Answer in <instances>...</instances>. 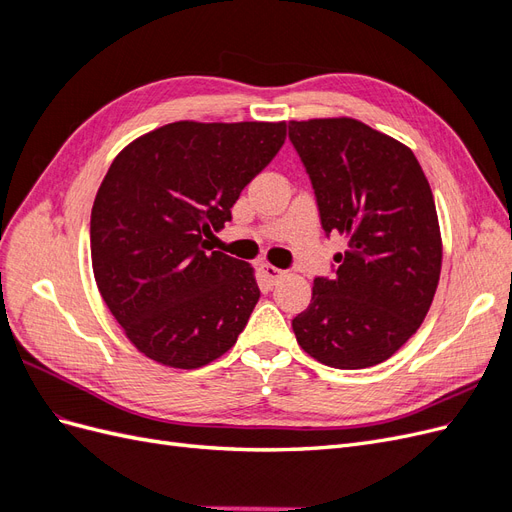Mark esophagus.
<instances>
[{"mask_svg": "<svg viewBox=\"0 0 512 512\" xmlns=\"http://www.w3.org/2000/svg\"><path fill=\"white\" fill-rule=\"evenodd\" d=\"M260 271H262V275H265V280H267V282H271V284L280 282L282 277L286 275V271L277 269V267H273V265H260Z\"/></svg>", "mask_w": 512, "mask_h": 512, "instance_id": "obj_1", "label": "esophagus"}]
</instances>
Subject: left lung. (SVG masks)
I'll return each instance as SVG.
<instances>
[{
  "label": "left lung",
  "mask_w": 512,
  "mask_h": 512,
  "mask_svg": "<svg viewBox=\"0 0 512 512\" xmlns=\"http://www.w3.org/2000/svg\"><path fill=\"white\" fill-rule=\"evenodd\" d=\"M316 194L322 230L346 237L333 277L292 318L299 346L335 369L393 356L421 327L442 269L429 181L414 153L350 117L288 123Z\"/></svg>",
  "instance_id": "left-lung-1"
}]
</instances>
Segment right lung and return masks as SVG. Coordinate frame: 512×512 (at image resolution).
Segmentation results:
<instances>
[{
    "mask_svg": "<svg viewBox=\"0 0 512 512\" xmlns=\"http://www.w3.org/2000/svg\"><path fill=\"white\" fill-rule=\"evenodd\" d=\"M286 141V123L175 121L113 160L91 209L104 303L149 359L196 369L235 346L260 299L254 269L207 252L241 190Z\"/></svg>",
    "mask_w": 512,
    "mask_h": 512,
    "instance_id": "obj_1",
    "label": "right lung"
}]
</instances>
